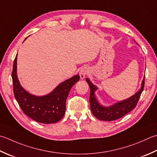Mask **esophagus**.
<instances>
[{"label": "esophagus", "mask_w": 157, "mask_h": 157, "mask_svg": "<svg viewBox=\"0 0 157 157\" xmlns=\"http://www.w3.org/2000/svg\"><path fill=\"white\" fill-rule=\"evenodd\" d=\"M88 70L86 68H82L79 72V76H80L81 79H84L85 78V76L88 74Z\"/></svg>", "instance_id": "esophagus-1"}]
</instances>
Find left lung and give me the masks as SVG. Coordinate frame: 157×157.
Returning <instances> with one entry per match:
<instances>
[{"label": "left lung", "mask_w": 157, "mask_h": 157, "mask_svg": "<svg viewBox=\"0 0 157 157\" xmlns=\"http://www.w3.org/2000/svg\"><path fill=\"white\" fill-rule=\"evenodd\" d=\"M90 88V94L89 97L90 109L93 114L97 118L105 121H112L122 118V116L130 112L136 107L140 95L142 94L145 84V77L142 81V87L137 93L128 99L122 101L110 107H103L98 103L94 95V91L97 88L91 83L88 78L86 79Z\"/></svg>", "instance_id": "left-lung-1"}]
</instances>
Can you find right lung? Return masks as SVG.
Here are the masks:
<instances>
[{
  "label": "right lung",
  "mask_w": 157,
  "mask_h": 157,
  "mask_svg": "<svg viewBox=\"0 0 157 157\" xmlns=\"http://www.w3.org/2000/svg\"><path fill=\"white\" fill-rule=\"evenodd\" d=\"M16 69L17 55L13 61L11 76L14 97L23 112L41 123L52 124L60 121L65 113L67 96L73 86L79 80V75H76L61 83L48 95L36 97L27 93L21 86Z\"/></svg>",
  "instance_id": "add662e5"
}]
</instances>
